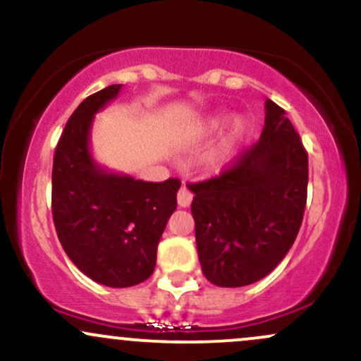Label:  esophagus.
<instances>
[{
	"mask_svg": "<svg viewBox=\"0 0 361 361\" xmlns=\"http://www.w3.org/2000/svg\"><path fill=\"white\" fill-rule=\"evenodd\" d=\"M192 200H193V195H192V192H190L188 188H186V186H181L180 188V192H178V205L180 207H190V204H192Z\"/></svg>",
	"mask_w": 361,
	"mask_h": 361,
	"instance_id": "obj_1",
	"label": "esophagus"
}]
</instances>
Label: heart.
Segmentation results:
<instances>
[{
  "label": "heart",
  "instance_id": "heart-1",
  "mask_svg": "<svg viewBox=\"0 0 361 361\" xmlns=\"http://www.w3.org/2000/svg\"><path fill=\"white\" fill-rule=\"evenodd\" d=\"M224 120H226V117L222 114L204 115V117L198 118V122L195 123L192 139L200 140L215 134L222 127ZM247 135H250V122L241 117V115H235L229 122V127L224 132L222 137L219 139V142L205 154V166L212 169V171H221V169L229 166L233 163L238 149L247 139Z\"/></svg>",
  "mask_w": 361,
  "mask_h": 361
}]
</instances>
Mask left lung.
Returning a JSON list of instances; mask_svg holds the SVG:
<instances>
[{
    "label": "left lung",
    "instance_id": "8db88e82",
    "mask_svg": "<svg viewBox=\"0 0 361 361\" xmlns=\"http://www.w3.org/2000/svg\"><path fill=\"white\" fill-rule=\"evenodd\" d=\"M307 152L285 110L264 102L259 140L193 193L198 259L217 287H244L271 273L299 234L307 202Z\"/></svg>",
    "mask_w": 361,
    "mask_h": 361
}]
</instances>
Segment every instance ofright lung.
<instances>
[{"instance_id":"right-lung-1","label":"right lung","mask_w":361,"mask_h":361,"mask_svg":"<svg viewBox=\"0 0 361 361\" xmlns=\"http://www.w3.org/2000/svg\"><path fill=\"white\" fill-rule=\"evenodd\" d=\"M106 86L80 103L66 123L52 166V217L66 255L97 283L126 288L147 280L181 181L135 180L91 154L94 115L118 97Z\"/></svg>"}]
</instances>
